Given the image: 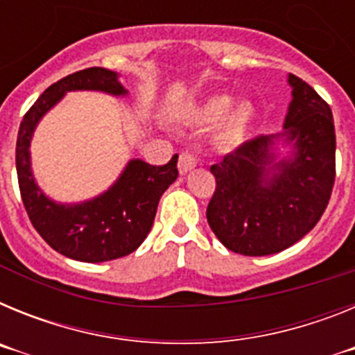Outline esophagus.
I'll list each match as a JSON object with an SVG mask.
<instances>
[{
  "label": "esophagus",
  "instance_id": "1",
  "mask_svg": "<svg viewBox=\"0 0 355 355\" xmlns=\"http://www.w3.org/2000/svg\"><path fill=\"white\" fill-rule=\"evenodd\" d=\"M197 167V156L193 155L192 150H183L180 155V162H178V168L181 174H187L188 171Z\"/></svg>",
  "mask_w": 355,
  "mask_h": 355
}]
</instances>
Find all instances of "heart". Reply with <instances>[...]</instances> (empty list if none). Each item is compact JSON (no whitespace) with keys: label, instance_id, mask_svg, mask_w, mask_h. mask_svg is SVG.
Returning <instances> with one entry per match:
<instances>
[{"label":"heart","instance_id":"heart-1","mask_svg":"<svg viewBox=\"0 0 355 355\" xmlns=\"http://www.w3.org/2000/svg\"><path fill=\"white\" fill-rule=\"evenodd\" d=\"M227 97H213L202 106V110L199 112V119L206 124H211V122L218 121L227 112ZM250 117H252V108L249 105H238L236 108L231 110L222 121L218 131H216L218 146L224 147V149H231L236 144H240V140L245 135L247 126H249Z\"/></svg>","mask_w":355,"mask_h":355}]
</instances>
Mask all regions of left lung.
Instances as JSON below:
<instances>
[{
  "label": "left lung",
  "mask_w": 355,
  "mask_h": 355,
  "mask_svg": "<svg viewBox=\"0 0 355 355\" xmlns=\"http://www.w3.org/2000/svg\"><path fill=\"white\" fill-rule=\"evenodd\" d=\"M288 81L293 99L284 135L295 146L293 158L274 162L275 137H256L209 167L216 184L208 224L243 256L281 252L306 236L324 215L336 180L331 108L306 81L295 74Z\"/></svg>",
  "instance_id": "left-lung-1"
}]
</instances>
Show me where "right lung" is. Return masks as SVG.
I'll use <instances>...</instances> for the list:
<instances>
[{
    "mask_svg": "<svg viewBox=\"0 0 355 355\" xmlns=\"http://www.w3.org/2000/svg\"><path fill=\"white\" fill-rule=\"evenodd\" d=\"M69 90L126 94L117 74L105 67L72 72L44 90L24 114L17 133L15 167L21 199L37 233L56 252L87 263L124 258L149 234L159 197L178 178V155L162 167L131 159L108 192L83 205H56L35 184L30 168V140L37 122Z\"/></svg>",
    "mask_w": 355,
    "mask_h": 355,
    "instance_id": "add662e5",
    "label": "right lung"
}]
</instances>
